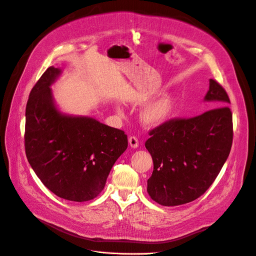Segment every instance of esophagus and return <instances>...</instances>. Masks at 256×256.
<instances>
[{
	"label": "esophagus",
	"instance_id": "1",
	"mask_svg": "<svg viewBox=\"0 0 256 256\" xmlns=\"http://www.w3.org/2000/svg\"><path fill=\"white\" fill-rule=\"evenodd\" d=\"M128 144L132 148H137L139 146V141H138L137 138L134 137V136H132V137L128 138Z\"/></svg>",
	"mask_w": 256,
	"mask_h": 256
}]
</instances>
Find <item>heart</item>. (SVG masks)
<instances>
[{"label": "heart", "mask_w": 256, "mask_h": 256, "mask_svg": "<svg viewBox=\"0 0 256 256\" xmlns=\"http://www.w3.org/2000/svg\"><path fill=\"white\" fill-rule=\"evenodd\" d=\"M176 102L177 98L172 94H164L156 100L151 102L140 113L141 122L149 128H158L164 124L172 116ZM115 109L118 113L122 112V109L119 105H116Z\"/></svg>", "instance_id": "b5f03b06"}]
</instances>
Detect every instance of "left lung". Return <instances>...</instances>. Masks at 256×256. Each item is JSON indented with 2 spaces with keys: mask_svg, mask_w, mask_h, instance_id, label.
<instances>
[{
  "mask_svg": "<svg viewBox=\"0 0 256 256\" xmlns=\"http://www.w3.org/2000/svg\"><path fill=\"white\" fill-rule=\"evenodd\" d=\"M213 108L188 119L153 128L145 147L153 160L147 181L150 198L162 206H179L200 198L222 168L232 144V114L224 88L210 79L204 98Z\"/></svg>",
  "mask_w": 256,
  "mask_h": 256,
  "instance_id": "1",
  "label": "left lung"
}]
</instances>
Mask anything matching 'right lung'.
<instances>
[{"label": "right lung", "instance_id": "1", "mask_svg": "<svg viewBox=\"0 0 256 256\" xmlns=\"http://www.w3.org/2000/svg\"><path fill=\"white\" fill-rule=\"evenodd\" d=\"M60 74L49 66L30 94L26 154L50 192L68 200H90L104 190L113 164L128 148V137L92 117L60 111L50 86Z\"/></svg>", "mask_w": 256, "mask_h": 256}]
</instances>
